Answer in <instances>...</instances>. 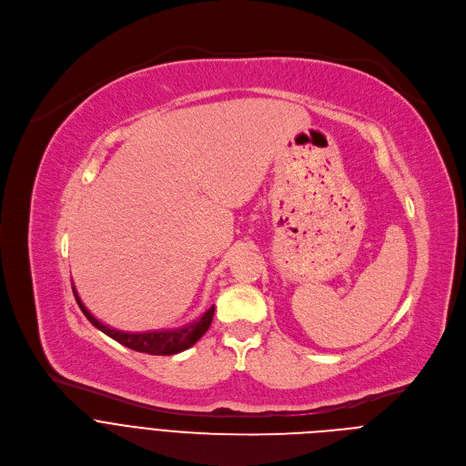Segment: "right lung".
I'll return each mask as SVG.
<instances>
[{"label":"right lung","instance_id":"1","mask_svg":"<svg viewBox=\"0 0 466 466\" xmlns=\"http://www.w3.org/2000/svg\"><path fill=\"white\" fill-rule=\"evenodd\" d=\"M74 295L76 300L79 304V308L83 309L85 317L97 328L101 329L103 334H106L108 338H112L114 341L121 343L123 347H128L130 350L137 352H144V354H153V356H173L178 354L182 350H187L189 347H193L198 339H201L207 329L212 324L214 319V309L216 306H212L210 309H207L201 317L197 320L182 326V328H175V329H151V331H138V334H130V331H119L114 329L106 324H103L101 320H97L83 304V300L79 299L76 286H74Z\"/></svg>","mask_w":466,"mask_h":466}]
</instances>
